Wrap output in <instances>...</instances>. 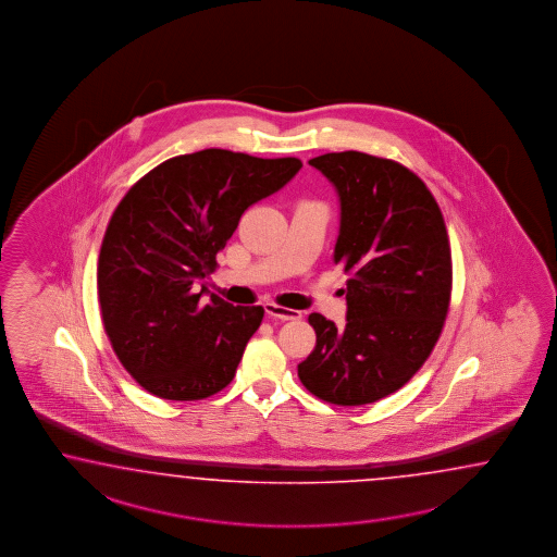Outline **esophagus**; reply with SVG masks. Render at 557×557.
I'll return each instance as SVG.
<instances>
[{"label": "esophagus", "mask_w": 557, "mask_h": 557, "mask_svg": "<svg viewBox=\"0 0 557 557\" xmlns=\"http://www.w3.org/2000/svg\"><path fill=\"white\" fill-rule=\"evenodd\" d=\"M265 312H268V317L280 318V320H298V318H301V312H298V310H292V308L273 304V301L265 304Z\"/></svg>", "instance_id": "1"}]
</instances>
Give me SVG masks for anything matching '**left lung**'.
Wrapping results in <instances>:
<instances>
[{
    "label": "left lung",
    "instance_id": "8db88e82",
    "mask_svg": "<svg viewBox=\"0 0 557 557\" xmlns=\"http://www.w3.org/2000/svg\"><path fill=\"white\" fill-rule=\"evenodd\" d=\"M341 196L334 261L346 280V326L310 314L317 346L301 385L334 406H364L401 389L432 355L448 317L450 239L418 174L362 151L310 160Z\"/></svg>",
    "mask_w": 557,
    "mask_h": 557
}]
</instances>
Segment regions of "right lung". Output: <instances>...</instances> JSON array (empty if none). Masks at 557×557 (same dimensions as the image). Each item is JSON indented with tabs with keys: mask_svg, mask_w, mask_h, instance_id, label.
<instances>
[{
	"mask_svg": "<svg viewBox=\"0 0 557 557\" xmlns=\"http://www.w3.org/2000/svg\"><path fill=\"white\" fill-rule=\"evenodd\" d=\"M301 168L298 158L195 151L156 165L111 214L97 265L107 338L156 397L207 399L225 389L265 310L233 306L198 280L216 270L240 214Z\"/></svg>",
	"mask_w": 557,
	"mask_h": 557,
	"instance_id": "obj_1",
	"label": "right lung"
}]
</instances>
